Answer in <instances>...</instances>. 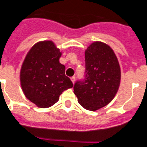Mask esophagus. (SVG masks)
I'll list each match as a JSON object with an SVG mask.
<instances>
[{
	"mask_svg": "<svg viewBox=\"0 0 147 147\" xmlns=\"http://www.w3.org/2000/svg\"><path fill=\"white\" fill-rule=\"evenodd\" d=\"M70 79H71L72 82H73V83L74 84V82H75V77H72V78H70Z\"/></svg>",
	"mask_w": 147,
	"mask_h": 147,
	"instance_id": "1",
	"label": "esophagus"
}]
</instances>
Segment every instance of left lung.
<instances>
[{"mask_svg": "<svg viewBox=\"0 0 147 147\" xmlns=\"http://www.w3.org/2000/svg\"><path fill=\"white\" fill-rule=\"evenodd\" d=\"M86 78L78 81L74 93L83 108L95 111L113 100L121 81V69L114 50L108 45L94 41L85 51Z\"/></svg>", "mask_w": 147, "mask_h": 147, "instance_id": "obj_1", "label": "left lung"}]
</instances>
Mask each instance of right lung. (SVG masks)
Wrapping results in <instances>:
<instances>
[{"label": "right lung", "instance_id": "right-lung-1", "mask_svg": "<svg viewBox=\"0 0 147 147\" xmlns=\"http://www.w3.org/2000/svg\"><path fill=\"white\" fill-rule=\"evenodd\" d=\"M60 49L52 41H39L25 56L20 81L25 96L40 108H48L59 100L64 90L73 87L59 62Z\"/></svg>", "mask_w": 147, "mask_h": 147}]
</instances>
